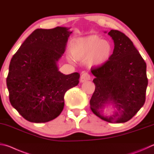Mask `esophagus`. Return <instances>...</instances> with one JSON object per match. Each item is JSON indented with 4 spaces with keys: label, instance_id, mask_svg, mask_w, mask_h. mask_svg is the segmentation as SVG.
Listing matches in <instances>:
<instances>
[{
    "label": "esophagus",
    "instance_id": "obj_1",
    "mask_svg": "<svg viewBox=\"0 0 154 154\" xmlns=\"http://www.w3.org/2000/svg\"><path fill=\"white\" fill-rule=\"evenodd\" d=\"M91 79V75H89L88 72H83L82 75H81V78H80V82H85L87 81L90 80Z\"/></svg>",
    "mask_w": 154,
    "mask_h": 154
}]
</instances>
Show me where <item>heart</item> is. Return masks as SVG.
I'll use <instances>...</instances> for the list:
<instances>
[{
	"label": "heart",
	"instance_id": "obj_1",
	"mask_svg": "<svg viewBox=\"0 0 154 154\" xmlns=\"http://www.w3.org/2000/svg\"><path fill=\"white\" fill-rule=\"evenodd\" d=\"M70 51L75 60H86L90 66L104 65L110 59L113 52L112 44L103 40L97 35L78 38L72 41Z\"/></svg>",
	"mask_w": 154,
	"mask_h": 154
}]
</instances>
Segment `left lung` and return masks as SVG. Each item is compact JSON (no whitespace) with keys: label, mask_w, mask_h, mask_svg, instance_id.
<instances>
[{"label":"left lung","mask_w":154,"mask_h":154,"mask_svg":"<svg viewBox=\"0 0 154 154\" xmlns=\"http://www.w3.org/2000/svg\"><path fill=\"white\" fill-rule=\"evenodd\" d=\"M114 48L104 65L91 70L96 86L90 100L94 114L111 123L127 122L137 113L145 101L148 84L146 63L129 38L118 30H110ZM114 107L113 114L107 116L103 109L106 105Z\"/></svg>","instance_id":"obj_1"}]
</instances>
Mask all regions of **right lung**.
<instances>
[{
	"label": "right lung",
	"instance_id": "add662e5",
	"mask_svg": "<svg viewBox=\"0 0 154 154\" xmlns=\"http://www.w3.org/2000/svg\"><path fill=\"white\" fill-rule=\"evenodd\" d=\"M65 27L33 31L11 58L7 85L11 105L27 121L46 122L63 111L66 91L80 75H65L58 61L72 32Z\"/></svg>",
	"mask_w": 154,
	"mask_h": 154
}]
</instances>
